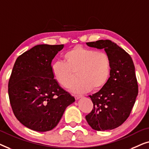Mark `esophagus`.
<instances>
[{"label":"esophagus","instance_id":"obj_1","mask_svg":"<svg viewBox=\"0 0 149 149\" xmlns=\"http://www.w3.org/2000/svg\"><path fill=\"white\" fill-rule=\"evenodd\" d=\"M74 98H75V100H79V98H81V97H82V95H74Z\"/></svg>","mask_w":149,"mask_h":149}]
</instances>
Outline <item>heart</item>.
<instances>
[{"mask_svg":"<svg viewBox=\"0 0 149 149\" xmlns=\"http://www.w3.org/2000/svg\"><path fill=\"white\" fill-rule=\"evenodd\" d=\"M64 60L53 64L52 74L61 86L70 88L78 72L80 80L72 88L75 93L100 89L107 83L111 74V57L103 51L77 46L65 53Z\"/></svg>","mask_w":149,"mask_h":149,"instance_id":"1","label":"heart"}]
</instances>
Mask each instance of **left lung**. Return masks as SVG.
<instances>
[{"label":"left lung","instance_id":"1","mask_svg":"<svg viewBox=\"0 0 149 149\" xmlns=\"http://www.w3.org/2000/svg\"><path fill=\"white\" fill-rule=\"evenodd\" d=\"M86 44L91 47L104 49L111 57V71L102 88L89 95L93 107L85 119L97 131L115 129L129 117L138 93L133 60L125 50L110 40Z\"/></svg>","mask_w":149,"mask_h":149}]
</instances>
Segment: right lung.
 Listing matches in <instances>:
<instances>
[{
	"label": "right lung",
	"mask_w": 149,
	"mask_h": 149,
	"mask_svg": "<svg viewBox=\"0 0 149 149\" xmlns=\"http://www.w3.org/2000/svg\"><path fill=\"white\" fill-rule=\"evenodd\" d=\"M64 45H38L18 57L8 84L9 101L20 123L37 132L52 130L74 97L52 74V60Z\"/></svg>",
	"instance_id": "right-lung-1"
}]
</instances>
